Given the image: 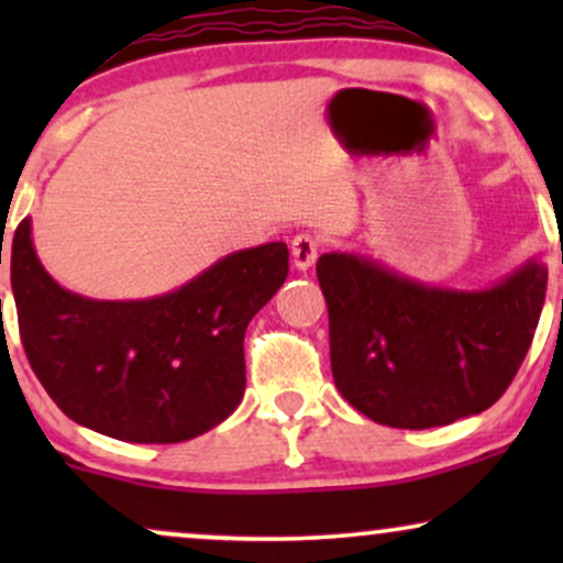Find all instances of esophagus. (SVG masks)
<instances>
[{
    "instance_id": "34e87169",
    "label": "esophagus",
    "mask_w": 563,
    "mask_h": 563,
    "mask_svg": "<svg viewBox=\"0 0 563 563\" xmlns=\"http://www.w3.org/2000/svg\"><path fill=\"white\" fill-rule=\"evenodd\" d=\"M320 254V241L318 238L307 235V232H301V235L294 238V243H290V262H294L296 269H309L318 260Z\"/></svg>"
}]
</instances>
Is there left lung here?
I'll list each match as a JSON object with an SVG mask.
<instances>
[{
    "mask_svg": "<svg viewBox=\"0 0 563 563\" xmlns=\"http://www.w3.org/2000/svg\"><path fill=\"white\" fill-rule=\"evenodd\" d=\"M335 389L394 429H431L493 407L525 363L548 267L487 290L434 288L354 254H322Z\"/></svg>",
    "mask_w": 563,
    "mask_h": 563,
    "instance_id": "obj_1",
    "label": "left lung"
}]
</instances>
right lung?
I'll return each mask as SVG.
<instances>
[{
    "instance_id": "1",
    "label": "right lung",
    "mask_w": 563,
    "mask_h": 563,
    "mask_svg": "<svg viewBox=\"0 0 563 563\" xmlns=\"http://www.w3.org/2000/svg\"><path fill=\"white\" fill-rule=\"evenodd\" d=\"M288 277L286 243L235 251L183 288L95 301L60 288L31 243L12 238L10 280L36 378L70 421L137 444L206 434L241 405L243 335Z\"/></svg>"
}]
</instances>
